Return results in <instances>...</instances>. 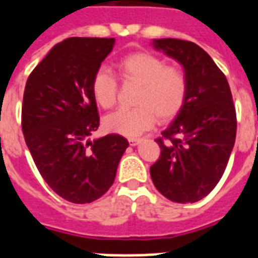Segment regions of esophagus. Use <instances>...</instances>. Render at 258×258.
Masks as SVG:
<instances>
[{"label":"esophagus","mask_w":258,"mask_h":258,"mask_svg":"<svg viewBox=\"0 0 258 258\" xmlns=\"http://www.w3.org/2000/svg\"><path fill=\"white\" fill-rule=\"evenodd\" d=\"M141 142H142L141 138H128V143H130V145H131V146L139 145Z\"/></svg>","instance_id":"esophagus-1"}]
</instances>
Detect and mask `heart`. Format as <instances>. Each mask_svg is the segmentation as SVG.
<instances>
[{"label": "heart", "instance_id": "heart-1", "mask_svg": "<svg viewBox=\"0 0 258 258\" xmlns=\"http://www.w3.org/2000/svg\"><path fill=\"white\" fill-rule=\"evenodd\" d=\"M123 82L139 86L135 108L119 109L104 119L105 127L124 137H137L150 130L157 119L172 120L182 111L188 92V80L180 67L166 66L161 57L150 52H134L116 64ZM93 99L101 108L116 104L117 82L104 70L97 71L91 83Z\"/></svg>", "mask_w": 258, "mask_h": 258}]
</instances>
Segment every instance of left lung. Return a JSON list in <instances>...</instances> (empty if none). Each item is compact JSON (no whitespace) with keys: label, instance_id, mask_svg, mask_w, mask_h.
<instances>
[{"label":"left lung","instance_id":"1","mask_svg":"<svg viewBox=\"0 0 258 258\" xmlns=\"http://www.w3.org/2000/svg\"><path fill=\"white\" fill-rule=\"evenodd\" d=\"M154 46L182 64L188 92L182 111L157 139L161 157L150 174L167 200L192 204L216 187L228 166L236 108L225 75L201 46L178 38H159Z\"/></svg>","mask_w":258,"mask_h":258}]
</instances>
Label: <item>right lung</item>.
Returning a JSON list of instances; mask_svg holds the SVG:
<instances>
[{
  "label": "right lung",
  "mask_w": 258,
  "mask_h": 258,
  "mask_svg": "<svg viewBox=\"0 0 258 258\" xmlns=\"http://www.w3.org/2000/svg\"><path fill=\"white\" fill-rule=\"evenodd\" d=\"M115 38L58 42L26 80L21 125L26 146L49 187L72 204H89L112 186L128 147L119 134L87 141L100 123L91 83Z\"/></svg>",
  "instance_id": "add662e5"
}]
</instances>
